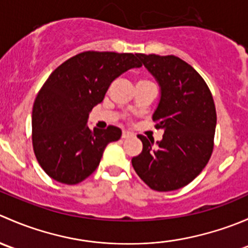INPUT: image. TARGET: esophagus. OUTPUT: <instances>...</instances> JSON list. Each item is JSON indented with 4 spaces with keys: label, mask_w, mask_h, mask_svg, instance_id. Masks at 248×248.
Returning <instances> with one entry per match:
<instances>
[{
    "label": "esophagus",
    "mask_w": 248,
    "mask_h": 248,
    "mask_svg": "<svg viewBox=\"0 0 248 248\" xmlns=\"http://www.w3.org/2000/svg\"><path fill=\"white\" fill-rule=\"evenodd\" d=\"M132 136H133V134H132L131 132H128V131H124V132H122V138H124V139L129 138V137H132Z\"/></svg>",
    "instance_id": "1"
}]
</instances>
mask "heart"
Here are the masks:
<instances>
[{
  "instance_id": "1",
  "label": "heart",
  "mask_w": 248,
  "mask_h": 248,
  "mask_svg": "<svg viewBox=\"0 0 248 248\" xmlns=\"http://www.w3.org/2000/svg\"><path fill=\"white\" fill-rule=\"evenodd\" d=\"M141 81H145V80H141Z\"/></svg>"
}]
</instances>
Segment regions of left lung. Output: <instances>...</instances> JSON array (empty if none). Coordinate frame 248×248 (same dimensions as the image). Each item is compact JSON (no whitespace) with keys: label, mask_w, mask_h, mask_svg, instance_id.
<instances>
[{"label":"left lung","mask_w":248,"mask_h":248,"mask_svg":"<svg viewBox=\"0 0 248 248\" xmlns=\"http://www.w3.org/2000/svg\"><path fill=\"white\" fill-rule=\"evenodd\" d=\"M161 87L152 115L163 139L138 136L141 154L132 158L140 179L158 192L179 189L193 181L209 162L214 149L216 108L206 82L184 60L168 55L137 54Z\"/></svg>","instance_id":"obj_1"}]
</instances>
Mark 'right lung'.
Masks as SVG:
<instances>
[{"instance_id":"add662e5","label":"right lung","mask_w":248,"mask_h":248,"mask_svg":"<svg viewBox=\"0 0 248 248\" xmlns=\"http://www.w3.org/2000/svg\"><path fill=\"white\" fill-rule=\"evenodd\" d=\"M139 67L137 55L85 51L50 74L33 104L32 144L51 179L76 185L96 170L107 145L121 138L122 132L115 126L90 129V111L116 78Z\"/></svg>"}]
</instances>
